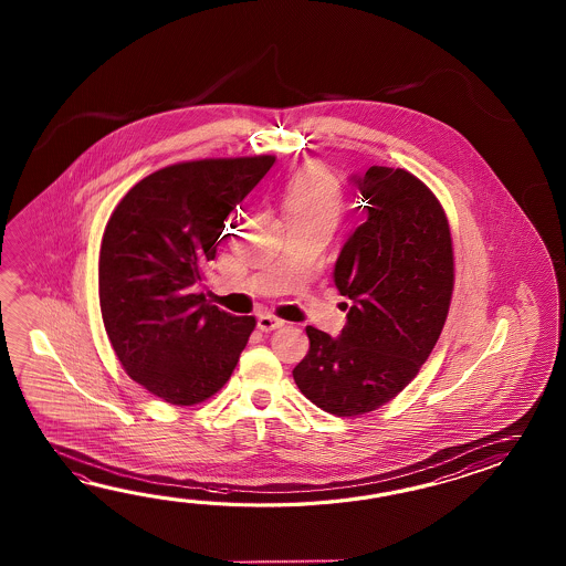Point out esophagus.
Instances as JSON below:
<instances>
[{
	"label": "esophagus",
	"instance_id": "esophagus-1",
	"mask_svg": "<svg viewBox=\"0 0 566 566\" xmlns=\"http://www.w3.org/2000/svg\"><path fill=\"white\" fill-rule=\"evenodd\" d=\"M283 324H285L283 319H279V317L271 315V313H261L259 319H256V325H259L261 332H273V329H279Z\"/></svg>",
	"mask_w": 566,
	"mask_h": 566
}]
</instances>
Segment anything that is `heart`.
<instances>
[{
	"instance_id": "1",
	"label": "heart",
	"mask_w": 566,
	"mask_h": 566,
	"mask_svg": "<svg viewBox=\"0 0 566 566\" xmlns=\"http://www.w3.org/2000/svg\"><path fill=\"white\" fill-rule=\"evenodd\" d=\"M342 205V184L322 164H305L297 169L283 192V208L289 220L305 218L336 222Z\"/></svg>"
}]
</instances>
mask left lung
Instances as JSON below:
<instances>
[{
    "label": "left lung",
    "mask_w": 566,
    "mask_h": 566,
    "mask_svg": "<svg viewBox=\"0 0 566 566\" xmlns=\"http://www.w3.org/2000/svg\"><path fill=\"white\" fill-rule=\"evenodd\" d=\"M366 220L337 256L336 287L352 300L339 337L307 325L310 352L293 378L336 417L380 409L409 386L443 332L455 283L441 202L407 169L354 178Z\"/></svg>",
    "instance_id": "1"
}]
</instances>
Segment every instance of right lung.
Returning a JSON list of instances; mask_svg holds the SVG:
<instances>
[{"instance_id": "right-lung-1", "label": "right lung", "mask_w": 566, "mask_h": 566, "mask_svg": "<svg viewBox=\"0 0 566 566\" xmlns=\"http://www.w3.org/2000/svg\"><path fill=\"white\" fill-rule=\"evenodd\" d=\"M275 156L181 161L137 181L108 218L98 301L123 370L157 398L192 407L229 382L253 334L196 293L224 222Z\"/></svg>"}]
</instances>
